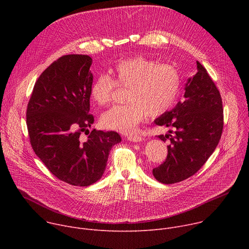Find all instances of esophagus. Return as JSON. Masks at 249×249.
Here are the masks:
<instances>
[{"label": "esophagus", "instance_id": "1", "mask_svg": "<svg viewBox=\"0 0 249 249\" xmlns=\"http://www.w3.org/2000/svg\"><path fill=\"white\" fill-rule=\"evenodd\" d=\"M128 140L130 142H134V143H139V142L143 141V138H142L141 136H129Z\"/></svg>", "mask_w": 249, "mask_h": 249}]
</instances>
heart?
<instances>
[{
    "label": "heart",
    "mask_w": 249,
    "mask_h": 249,
    "mask_svg": "<svg viewBox=\"0 0 249 249\" xmlns=\"http://www.w3.org/2000/svg\"><path fill=\"white\" fill-rule=\"evenodd\" d=\"M109 75L98 76L91 85L90 95L98 105L108 104L116 85L128 88L127 104L115 105L101 116L104 128L124 134L137 131L138 125L148 114L159 117L169 111L178 96L181 79L177 69L170 64L136 56L119 61Z\"/></svg>",
    "instance_id": "obj_1"
}]
</instances>
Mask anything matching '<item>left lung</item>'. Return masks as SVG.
I'll list each match as a JSON object with an SVG mask.
<instances>
[{"mask_svg":"<svg viewBox=\"0 0 249 249\" xmlns=\"http://www.w3.org/2000/svg\"><path fill=\"white\" fill-rule=\"evenodd\" d=\"M184 99L155 120L159 126L174 129L169 139L167 157L153 169L155 178L163 184L187 179L195 174L217 148L224 127L223 102L219 89L197 61V73L185 84Z\"/></svg>","mask_w":249,"mask_h":249,"instance_id":"1","label":"left lung"}]
</instances>
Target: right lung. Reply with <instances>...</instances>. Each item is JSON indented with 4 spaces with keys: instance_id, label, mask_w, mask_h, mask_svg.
<instances>
[{
    "instance_id": "obj_1",
    "label": "right lung",
    "mask_w": 249,
    "mask_h": 249,
    "mask_svg": "<svg viewBox=\"0 0 249 249\" xmlns=\"http://www.w3.org/2000/svg\"><path fill=\"white\" fill-rule=\"evenodd\" d=\"M88 55H65L53 62L34 85L26 110L31 147L60 180L89 186L101 178L117 132L93 129L87 141L82 132L94 122L89 114L93 81Z\"/></svg>"
}]
</instances>
